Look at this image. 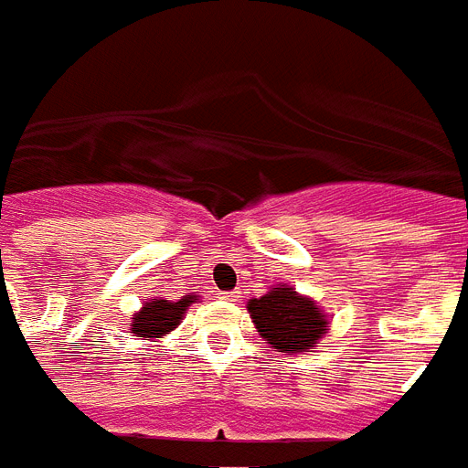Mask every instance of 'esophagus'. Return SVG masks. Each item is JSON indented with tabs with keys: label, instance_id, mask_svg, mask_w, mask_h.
I'll return each mask as SVG.
<instances>
[{
	"label": "esophagus",
	"instance_id": "1",
	"mask_svg": "<svg viewBox=\"0 0 468 468\" xmlns=\"http://www.w3.org/2000/svg\"><path fill=\"white\" fill-rule=\"evenodd\" d=\"M223 302H238V292H220Z\"/></svg>",
	"mask_w": 468,
	"mask_h": 468
}]
</instances>
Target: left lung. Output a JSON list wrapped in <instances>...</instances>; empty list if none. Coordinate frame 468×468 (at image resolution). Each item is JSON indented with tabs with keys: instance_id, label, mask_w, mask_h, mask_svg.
<instances>
[{
	"instance_id": "1",
	"label": "left lung",
	"mask_w": 468,
	"mask_h": 468,
	"mask_svg": "<svg viewBox=\"0 0 468 468\" xmlns=\"http://www.w3.org/2000/svg\"><path fill=\"white\" fill-rule=\"evenodd\" d=\"M248 314L262 341L284 356L309 353L329 334L331 316L292 284H274L262 297L250 299Z\"/></svg>"
}]
</instances>
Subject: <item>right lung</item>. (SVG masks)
Returning <instances> with one entry per match:
<instances>
[{
	"label": "right lung",
	"mask_w": 468,
	"mask_h": 468,
	"mask_svg": "<svg viewBox=\"0 0 468 468\" xmlns=\"http://www.w3.org/2000/svg\"><path fill=\"white\" fill-rule=\"evenodd\" d=\"M198 302V294H186V297L171 299L156 297L149 299L142 304L139 312L132 314L130 334L144 338V341H156V338L166 336L169 331H174L184 319V314L188 312V306Z\"/></svg>",
	"instance_id": "add662e5"
}]
</instances>
